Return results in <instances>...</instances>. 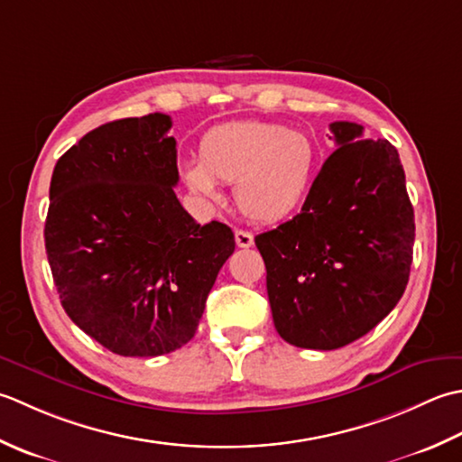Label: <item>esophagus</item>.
<instances>
[{"instance_id": "34e87169", "label": "esophagus", "mask_w": 462, "mask_h": 462, "mask_svg": "<svg viewBox=\"0 0 462 462\" xmlns=\"http://www.w3.org/2000/svg\"><path fill=\"white\" fill-rule=\"evenodd\" d=\"M235 243H237V247L249 249V247H253V243H255V239H253V235L249 231L237 229V231H235Z\"/></svg>"}]
</instances>
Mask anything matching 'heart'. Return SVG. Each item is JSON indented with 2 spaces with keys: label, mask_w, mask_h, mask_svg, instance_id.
<instances>
[{
  "label": "heart",
  "mask_w": 462,
  "mask_h": 462,
  "mask_svg": "<svg viewBox=\"0 0 462 462\" xmlns=\"http://www.w3.org/2000/svg\"><path fill=\"white\" fill-rule=\"evenodd\" d=\"M199 162L185 163L183 183L201 199H219L217 181L235 183L245 217L277 223L303 207L319 153L305 134L265 121H231L205 131Z\"/></svg>",
  "instance_id": "1"
}]
</instances>
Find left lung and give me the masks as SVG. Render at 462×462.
Instances as JSON below:
<instances>
[{
    "mask_svg": "<svg viewBox=\"0 0 462 462\" xmlns=\"http://www.w3.org/2000/svg\"><path fill=\"white\" fill-rule=\"evenodd\" d=\"M337 143L303 209L255 245L267 267L273 323L300 349L333 351L387 317L409 283L415 213L399 152L335 121Z\"/></svg>",
    "mask_w": 462,
    "mask_h": 462,
    "instance_id": "obj_1",
    "label": "left lung"
}]
</instances>
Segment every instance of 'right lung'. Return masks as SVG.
I'll list each match as a JSON object with an SVG mask.
<instances>
[{"label":"right lung","mask_w":462,"mask_h":462,"mask_svg":"<svg viewBox=\"0 0 462 462\" xmlns=\"http://www.w3.org/2000/svg\"><path fill=\"white\" fill-rule=\"evenodd\" d=\"M171 117L149 113L89 131L55 163L45 251L71 321L121 356L189 343L235 251L219 221L179 203Z\"/></svg>","instance_id":"obj_1"}]
</instances>
